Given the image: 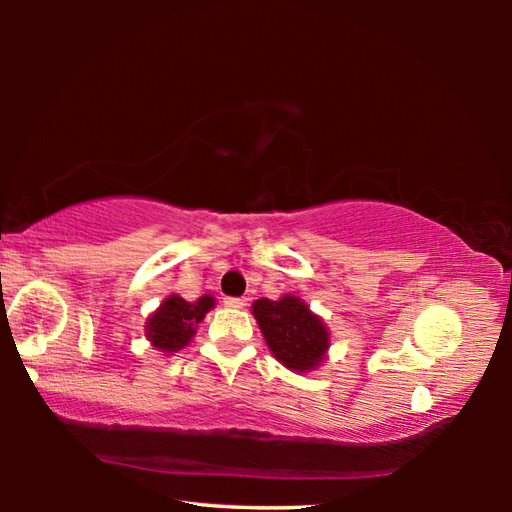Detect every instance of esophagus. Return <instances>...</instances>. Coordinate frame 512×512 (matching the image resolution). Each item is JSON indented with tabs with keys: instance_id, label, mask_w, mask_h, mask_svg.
Here are the masks:
<instances>
[{
	"instance_id": "obj_1",
	"label": "esophagus",
	"mask_w": 512,
	"mask_h": 512,
	"mask_svg": "<svg viewBox=\"0 0 512 512\" xmlns=\"http://www.w3.org/2000/svg\"><path fill=\"white\" fill-rule=\"evenodd\" d=\"M223 305L225 307H232V309H241V307H246V298H232V296H228L223 300Z\"/></svg>"
}]
</instances>
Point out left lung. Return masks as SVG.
<instances>
[{"mask_svg":"<svg viewBox=\"0 0 512 512\" xmlns=\"http://www.w3.org/2000/svg\"><path fill=\"white\" fill-rule=\"evenodd\" d=\"M253 314L268 348L277 361L298 372L316 368L329 348L325 323L311 314L305 302L284 296L282 300H255Z\"/></svg>","mask_w":512,"mask_h":512,"instance_id":"1","label":"left lung"}]
</instances>
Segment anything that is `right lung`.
<instances>
[{"label": "right lung", "mask_w": 512, "mask_h": 512, "mask_svg": "<svg viewBox=\"0 0 512 512\" xmlns=\"http://www.w3.org/2000/svg\"><path fill=\"white\" fill-rule=\"evenodd\" d=\"M214 307L212 296H201L196 302H187L180 296H169L160 309L146 323V336L162 352H178L192 341L196 325Z\"/></svg>", "instance_id": "obj_1"}]
</instances>
